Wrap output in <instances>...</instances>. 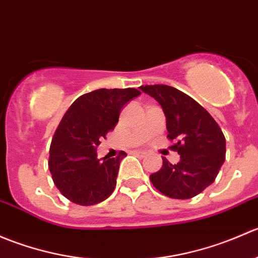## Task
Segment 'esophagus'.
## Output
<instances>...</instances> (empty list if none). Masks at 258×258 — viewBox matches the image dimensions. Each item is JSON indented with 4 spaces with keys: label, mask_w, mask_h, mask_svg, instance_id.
Wrapping results in <instances>:
<instances>
[{
    "label": "esophagus",
    "mask_w": 258,
    "mask_h": 258,
    "mask_svg": "<svg viewBox=\"0 0 258 258\" xmlns=\"http://www.w3.org/2000/svg\"><path fill=\"white\" fill-rule=\"evenodd\" d=\"M132 153H134L135 156H139V157H146V155H147V153L142 152V151H134Z\"/></svg>",
    "instance_id": "34e87169"
}]
</instances>
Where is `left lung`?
<instances>
[{
    "label": "left lung",
    "instance_id": "obj_1",
    "mask_svg": "<svg viewBox=\"0 0 258 258\" xmlns=\"http://www.w3.org/2000/svg\"><path fill=\"white\" fill-rule=\"evenodd\" d=\"M166 116L171 150L181 160L172 165L162 157L160 171L150 176L153 186L170 199L187 200L201 194L218 175L226 158V139L213 117L188 95L166 85L141 86Z\"/></svg>",
    "mask_w": 258,
    "mask_h": 258
}]
</instances>
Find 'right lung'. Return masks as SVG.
Here are the masks:
<instances>
[{
  "label": "right lung",
  "instance_id": "obj_1",
  "mask_svg": "<svg viewBox=\"0 0 258 258\" xmlns=\"http://www.w3.org/2000/svg\"><path fill=\"white\" fill-rule=\"evenodd\" d=\"M139 95L136 88H100L80 96L63 114L49 147L48 168L67 200L92 206L112 194L127 153L121 151L117 157L100 161L96 148L114 128L122 107Z\"/></svg>",
  "mask_w": 258,
  "mask_h": 258
}]
</instances>
